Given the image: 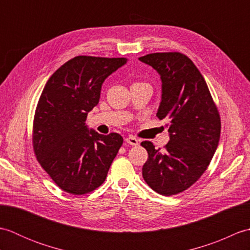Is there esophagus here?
<instances>
[{
	"label": "esophagus",
	"instance_id": "esophagus-1",
	"mask_svg": "<svg viewBox=\"0 0 250 250\" xmlns=\"http://www.w3.org/2000/svg\"><path fill=\"white\" fill-rule=\"evenodd\" d=\"M125 142L128 143V144H130V145H132V146H136V145H139L140 144V141L136 139V137H134L133 135H130V136H128L125 139Z\"/></svg>",
	"mask_w": 250,
	"mask_h": 250
}]
</instances>
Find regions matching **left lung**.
<instances>
[{
	"instance_id": "1",
	"label": "left lung",
	"mask_w": 250,
	"mask_h": 250,
	"mask_svg": "<svg viewBox=\"0 0 250 250\" xmlns=\"http://www.w3.org/2000/svg\"><path fill=\"white\" fill-rule=\"evenodd\" d=\"M155 68L161 79L160 120H168L169 142L156 149L142 142L148 159L143 178L162 195L188 189L203 174L218 147L220 117L204 77L187 56L179 52H156L139 58Z\"/></svg>"
}]
</instances>
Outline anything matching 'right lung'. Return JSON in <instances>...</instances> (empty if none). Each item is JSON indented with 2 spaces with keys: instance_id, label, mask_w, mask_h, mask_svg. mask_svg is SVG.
I'll use <instances>...</instances> for the list:
<instances>
[{
  "instance_id": "add662e5",
  "label": "right lung",
  "mask_w": 250,
  "mask_h": 250,
  "mask_svg": "<svg viewBox=\"0 0 250 250\" xmlns=\"http://www.w3.org/2000/svg\"><path fill=\"white\" fill-rule=\"evenodd\" d=\"M126 58L78 56L46 83L36 106L33 148L40 164L65 192L81 195L104 183L124 139L89 129L87 115L100 101L101 89Z\"/></svg>"
}]
</instances>
